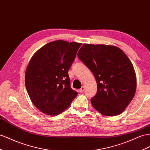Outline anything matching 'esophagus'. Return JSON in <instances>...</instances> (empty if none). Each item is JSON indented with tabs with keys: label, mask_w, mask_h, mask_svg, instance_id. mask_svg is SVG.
Instances as JSON below:
<instances>
[{
	"label": "esophagus",
	"mask_w": 150,
	"mask_h": 150,
	"mask_svg": "<svg viewBox=\"0 0 150 150\" xmlns=\"http://www.w3.org/2000/svg\"><path fill=\"white\" fill-rule=\"evenodd\" d=\"M84 90H85V88H84V86H83L81 88L79 89V91L80 93H83V92L84 91Z\"/></svg>",
	"instance_id": "esophagus-1"
}]
</instances>
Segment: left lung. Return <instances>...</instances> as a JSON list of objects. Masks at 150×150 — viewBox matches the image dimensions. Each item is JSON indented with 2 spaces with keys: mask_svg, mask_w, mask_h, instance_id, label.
I'll use <instances>...</instances> for the list:
<instances>
[{
  "mask_svg": "<svg viewBox=\"0 0 150 150\" xmlns=\"http://www.w3.org/2000/svg\"><path fill=\"white\" fill-rule=\"evenodd\" d=\"M79 59L93 72L97 93L91 99L95 109L106 116L121 114L134 97L136 76L131 60L119 48L84 44Z\"/></svg>",
  "mask_w": 150,
  "mask_h": 150,
  "instance_id": "8db88e82",
  "label": "left lung"
}]
</instances>
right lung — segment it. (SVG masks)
<instances>
[{
	"label": "right lung",
	"instance_id": "add662e5",
	"mask_svg": "<svg viewBox=\"0 0 150 150\" xmlns=\"http://www.w3.org/2000/svg\"><path fill=\"white\" fill-rule=\"evenodd\" d=\"M81 45L57 40L31 57L25 72L26 90L32 103L44 114H60L78 95L71 88L68 71Z\"/></svg>",
	"mask_w": 150,
	"mask_h": 150
}]
</instances>
